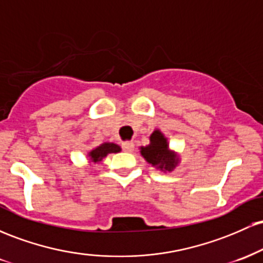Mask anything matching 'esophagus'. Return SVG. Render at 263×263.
<instances>
[{"instance_id":"obj_1","label":"esophagus","mask_w":263,"mask_h":263,"mask_svg":"<svg viewBox=\"0 0 263 263\" xmlns=\"http://www.w3.org/2000/svg\"><path fill=\"white\" fill-rule=\"evenodd\" d=\"M122 148L123 151H126V152H132L135 148V143L132 141H126L122 143Z\"/></svg>"}]
</instances>
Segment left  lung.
<instances>
[{
  "label": "left lung",
  "instance_id": "1",
  "mask_svg": "<svg viewBox=\"0 0 263 263\" xmlns=\"http://www.w3.org/2000/svg\"><path fill=\"white\" fill-rule=\"evenodd\" d=\"M141 156L156 170L173 172L179 165L180 156L170 148V142L159 128H156L149 136V143L140 147Z\"/></svg>",
  "mask_w": 263,
  "mask_h": 263
}]
</instances>
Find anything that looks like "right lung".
I'll return each instance as SVG.
<instances>
[{
  "instance_id": "add662e5",
  "label": "right lung",
  "mask_w": 263,
  "mask_h": 263,
  "mask_svg": "<svg viewBox=\"0 0 263 263\" xmlns=\"http://www.w3.org/2000/svg\"><path fill=\"white\" fill-rule=\"evenodd\" d=\"M120 151H121V147L119 144L114 143V142H104L100 146H96L90 149L87 152V158H89V162L96 164V163H100L110 153H117Z\"/></svg>"
}]
</instances>
